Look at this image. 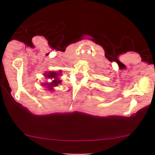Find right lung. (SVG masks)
<instances>
[{
  "instance_id": "1",
  "label": "right lung",
  "mask_w": 155,
  "mask_h": 155,
  "mask_svg": "<svg viewBox=\"0 0 155 155\" xmlns=\"http://www.w3.org/2000/svg\"><path fill=\"white\" fill-rule=\"evenodd\" d=\"M61 70H60L59 72H54V71H50L48 73H46L44 74V76H46V78L47 79H51V82H46V83H43L44 86H46L47 88H48V91L53 90V87L58 86V85H60L61 83V80L59 79V76L61 75ZM53 80H52V79Z\"/></svg>"
}]
</instances>
